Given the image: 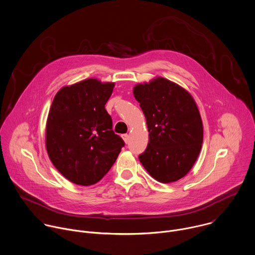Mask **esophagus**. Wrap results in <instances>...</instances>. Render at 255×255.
I'll return each mask as SVG.
<instances>
[{
    "mask_svg": "<svg viewBox=\"0 0 255 255\" xmlns=\"http://www.w3.org/2000/svg\"><path fill=\"white\" fill-rule=\"evenodd\" d=\"M122 137L124 138V140H125V142H126V143H128V138H129L128 134H123V135H122Z\"/></svg>",
    "mask_w": 255,
    "mask_h": 255,
    "instance_id": "esophagus-1",
    "label": "esophagus"
}]
</instances>
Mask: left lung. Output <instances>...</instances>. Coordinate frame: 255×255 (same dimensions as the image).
<instances>
[{
    "label": "left lung",
    "instance_id": "left-lung-1",
    "mask_svg": "<svg viewBox=\"0 0 255 255\" xmlns=\"http://www.w3.org/2000/svg\"><path fill=\"white\" fill-rule=\"evenodd\" d=\"M133 96L145 117L149 137L139 161L159 182L180 179L201 149L203 128L195 101L182 87L161 77L135 85Z\"/></svg>",
    "mask_w": 255,
    "mask_h": 255
}]
</instances>
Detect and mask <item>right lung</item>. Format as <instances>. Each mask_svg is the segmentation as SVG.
<instances>
[{
  "label": "right lung",
  "instance_id": "1",
  "mask_svg": "<svg viewBox=\"0 0 255 255\" xmlns=\"http://www.w3.org/2000/svg\"><path fill=\"white\" fill-rule=\"evenodd\" d=\"M114 87L91 78L63 87L54 98L46 125L47 151L56 168L76 184L100 181L125 145L105 109Z\"/></svg>",
  "mask_w": 255,
  "mask_h": 255
}]
</instances>
